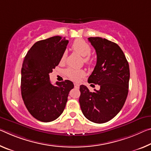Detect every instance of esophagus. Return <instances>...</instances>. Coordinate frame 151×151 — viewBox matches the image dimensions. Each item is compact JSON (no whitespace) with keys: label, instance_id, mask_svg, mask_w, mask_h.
Instances as JSON below:
<instances>
[{"label":"esophagus","instance_id":"esophagus-1","mask_svg":"<svg viewBox=\"0 0 151 151\" xmlns=\"http://www.w3.org/2000/svg\"><path fill=\"white\" fill-rule=\"evenodd\" d=\"M74 85H75V88H79V85H78V83H75V84H74Z\"/></svg>","mask_w":151,"mask_h":151}]
</instances>
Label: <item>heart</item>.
<instances>
[{
  "label": "heart",
  "instance_id": "1",
  "mask_svg": "<svg viewBox=\"0 0 151 151\" xmlns=\"http://www.w3.org/2000/svg\"><path fill=\"white\" fill-rule=\"evenodd\" d=\"M72 49L81 56L84 57L83 61L87 64H90L92 63V59L90 57V54L91 52V47L89 44L81 39L76 40L72 45ZM66 60V54L64 53L62 55L60 58V63H64ZM66 75L73 81H78L81 78L85 76V71L82 69H76L69 68L66 70Z\"/></svg>",
  "mask_w": 151,
  "mask_h": 151
}]
</instances>
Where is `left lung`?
<instances>
[{"instance_id":"obj_1","label":"left lung","mask_w":151,"mask_h":151,"mask_svg":"<svg viewBox=\"0 0 151 151\" xmlns=\"http://www.w3.org/2000/svg\"><path fill=\"white\" fill-rule=\"evenodd\" d=\"M97 54V63L88 83L100 86L91 92L80 86L79 103L86 118L97 124L106 123L118 114L128 93L130 68L125 55L119 45L99 37H88Z\"/></svg>"}]
</instances>
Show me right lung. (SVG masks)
Returning <instances> with one entry per match:
<instances>
[{"label":"right lung","instance_id":"add662e5","mask_svg":"<svg viewBox=\"0 0 151 151\" xmlns=\"http://www.w3.org/2000/svg\"><path fill=\"white\" fill-rule=\"evenodd\" d=\"M68 40L54 36L33 45L24 58L21 68V91L30 114L43 122H50L63 114L68 93L74 88L69 80L50 83L49 74L58 65Z\"/></svg>","mask_w":151,"mask_h":151}]
</instances>
